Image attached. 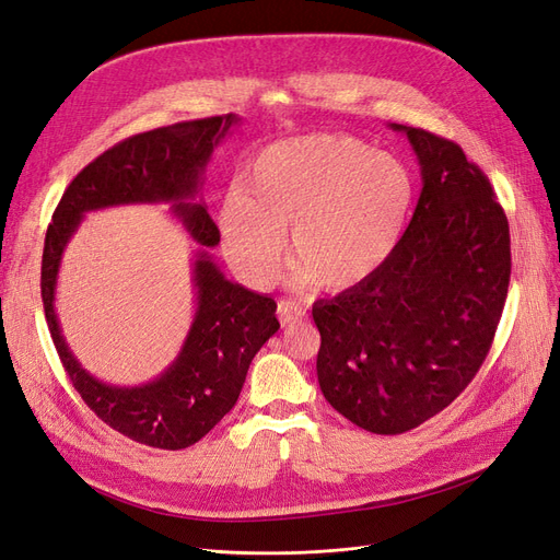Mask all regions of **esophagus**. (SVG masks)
<instances>
[{
  "mask_svg": "<svg viewBox=\"0 0 560 560\" xmlns=\"http://www.w3.org/2000/svg\"><path fill=\"white\" fill-rule=\"evenodd\" d=\"M305 317V311L296 303V301H289V299H280L278 301V319L282 322V326L289 324H296Z\"/></svg>",
  "mask_w": 560,
  "mask_h": 560,
  "instance_id": "34e87169",
  "label": "esophagus"
}]
</instances>
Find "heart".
<instances>
[{
  "label": "heart",
  "mask_w": 560,
  "mask_h": 560,
  "mask_svg": "<svg viewBox=\"0 0 560 560\" xmlns=\"http://www.w3.org/2000/svg\"><path fill=\"white\" fill-rule=\"evenodd\" d=\"M412 203L415 180L400 160L350 137L311 133L264 148L245 171L243 195L222 201L218 224L247 282L276 280L289 226L292 282L350 289L394 255Z\"/></svg>",
  "instance_id": "1"
}]
</instances>
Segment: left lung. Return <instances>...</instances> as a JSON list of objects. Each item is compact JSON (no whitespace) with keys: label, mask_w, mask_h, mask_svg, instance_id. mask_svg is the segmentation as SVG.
<instances>
[{"label":"left lung","mask_w":560,"mask_h":560,"mask_svg":"<svg viewBox=\"0 0 560 560\" xmlns=\"http://www.w3.org/2000/svg\"><path fill=\"white\" fill-rule=\"evenodd\" d=\"M408 137L421 171L412 220L382 268L313 305L324 398L357 427L405 433L464 392L495 336L510 284V226L489 178L456 143Z\"/></svg>","instance_id":"obj_1"}]
</instances>
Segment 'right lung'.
Listing matches in <instances>:
<instances>
[{
  "instance_id": "right-lung-1",
  "label": "right lung",
  "mask_w": 560,
  "mask_h": 560,
  "mask_svg": "<svg viewBox=\"0 0 560 560\" xmlns=\"http://www.w3.org/2000/svg\"><path fill=\"white\" fill-rule=\"evenodd\" d=\"M241 122L220 118L178 122L137 133L88 164L71 180L46 231L42 299L46 322L75 392L110 429L158 450L199 442L236 405L249 363L280 322L268 294L226 280L210 249L220 231L201 199L213 150ZM131 202H166L196 243L192 285L196 317L179 357L139 388H118L88 374L72 357L54 311V292L68 241L92 209Z\"/></svg>"
}]
</instances>
